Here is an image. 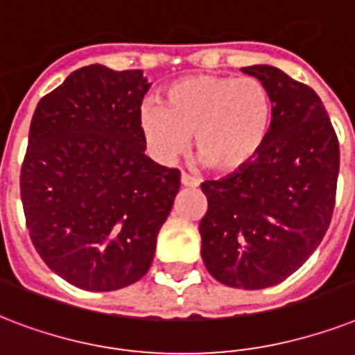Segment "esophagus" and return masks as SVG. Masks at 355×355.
<instances>
[{
    "mask_svg": "<svg viewBox=\"0 0 355 355\" xmlns=\"http://www.w3.org/2000/svg\"><path fill=\"white\" fill-rule=\"evenodd\" d=\"M181 185L187 187V189H196L198 181L194 180V178H191V175L181 174Z\"/></svg>",
    "mask_w": 355,
    "mask_h": 355,
    "instance_id": "obj_1",
    "label": "esophagus"
}]
</instances>
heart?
I'll return each instance as SVG.
<instances>
[{
	"mask_svg": "<svg viewBox=\"0 0 355 355\" xmlns=\"http://www.w3.org/2000/svg\"><path fill=\"white\" fill-rule=\"evenodd\" d=\"M272 103L265 85L254 78L192 76L170 85L163 107L144 105L140 131L161 161L187 152L218 174L246 168L266 144Z\"/></svg>",
	"mask_w": 355,
	"mask_h": 355,
	"instance_id": "b5f03b06",
	"label": "heart"
}]
</instances>
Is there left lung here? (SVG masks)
Masks as SVG:
<instances>
[{"instance_id":"1","label":"left lung","mask_w":355,"mask_h":355,"mask_svg":"<svg viewBox=\"0 0 355 355\" xmlns=\"http://www.w3.org/2000/svg\"><path fill=\"white\" fill-rule=\"evenodd\" d=\"M241 72L259 79L272 103L270 133L246 168L202 183V259L227 287L277 285L326 235L335 205L339 142L322 101L276 66Z\"/></svg>"}]
</instances>
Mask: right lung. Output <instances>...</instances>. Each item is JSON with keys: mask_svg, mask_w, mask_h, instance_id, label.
<instances>
[{"mask_svg": "<svg viewBox=\"0 0 355 355\" xmlns=\"http://www.w3.org/2000/svg\"><path fill=\"white\" fill-rule=\"evenodd\" d=\"M142 70L79 68L38 101L20 192L35 248L79 289L116 291L150 270L180 170L144 155Z\"/></svg>", "mask_w": 355, "mask_h": 355, "instance_id": "right-lung-1", "label": "right lung"}]
</instances>
